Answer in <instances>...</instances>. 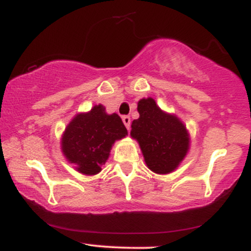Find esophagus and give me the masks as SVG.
<instances>
[{"instance_id":"obj_1","label":"esophagus","mask_w":251,"mask_h":251,"mask_svg":"<svg viewBox=\"0 0 251 251\" xmlns=\"http://www.w3.org/2000/svg\"><path fill=\"white\" fill-rule=\"evenodd\" d=\"M123 123L124 125L126 126V128L129 129V126H131V118L128 116H123Z\"/></svg>"}]
</instances>
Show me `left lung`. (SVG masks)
<instances>
[{"instance_id": "8db88e82", "label": "left lung", "mask_w": 251, "mask_h": 251, "mask_svg": "<svg viewBox=\"0 0 251 251\" xmlns=\"http://www.w3.org/2000/svg\"><path fill=\"white\" fill-rule=\"evenodd\" d=\"M139 118L132 122L131 135L137 139L148 168L154 174H170L189 151L190 138L184 124L165 113L152 98L138 101Z\"/></svg>"}]
</instances>
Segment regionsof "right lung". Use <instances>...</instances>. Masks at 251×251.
I'll return each instance as SVG.
<instances>
[{"mask_svg":"<svg viewBox=\"0 0 251 251\" xmlns=\"http://www.w3.org/2000/svg\"><path fill=\"white\" fill-rule=\"evenodd\" d=\"M127 134L117 113L107 114L102 105L87 113L76 114L63 132L61 149L68 162L80 174L93 176L101 171L112 145Z\"/></svg>","mask_w":251,"mask_h":251,"instance_id":"1","label":"right lung"}]
</instances>
